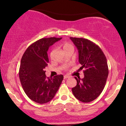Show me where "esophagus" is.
<instances>
[{
	"instance_id": "34e87169",
	"label": "esophagus",
	"mask_w": 126,
	"mask_h": 126,
	"mask_svg": "<svg viewBox=\"0 0 126 126\" xmlns=\"http://www.w3.org/2000/svg\"><path fill=\"white\" fill-rule=\"evenodd\" d=\"M69 77V76H68V75H65L64 76H63V78H64V79H68Z\"/></svg>"
}]
</instances>
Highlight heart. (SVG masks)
Wrapping results in <instances>:
<instances>
[{"label": "heart", "mask_w": 126, "mask_h": 126, "mask_svg": "<svg viewBox=\"0 0 126 126\" xmlns=\"http://www.w3.org/2000/svg\"><path fill=\"white\" fill-rule=\"evenodd\" d=\"M70 47H73V46H72V45L69 44V43H64V44H63V49L64 50Z\"/></svg>", "instance_id": "1"}]
</instances>
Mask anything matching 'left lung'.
<instances>
[{
	"instance_id": "left-lung-1",
	"label": "left lung",
	"mask_w": 126,
	"mask_h": 126,
	"mask_svg": "<svg viewBox=\"0 0 126 126\" xmlns=\"http://www.w3.org/2000/svg\"><path fill=\"white\" fill-rule=\"evenodd\" d=\"M79 51V62L84 68V77L75 78L77 85L72 90L75 97L84 103L91 102L99 96L108 76L107 58L99 46L82 38L70 37Z\"/></svg>"
}]
</instances>
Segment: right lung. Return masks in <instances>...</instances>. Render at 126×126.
Masks as SVG:
<instances>
[{
  "instance_id": "1",
  "label": "right lung",
  "mask_w": 126,
  "mask_h": 126,
  "mask_svg": "<svg viewBox=\"0 0 126 126\" xmlns=\"http://www.w3.org/2000/svg\"><path fill=\"white\" fill-rule=\"evenodd\" d=\"M62 38H45L27 47L22 56L19 71L20 83L27 96L39 104L51 100L57 92L63 76L47 77L45 68L47 66V51L50 46Z\"/></svg>"
}]
</instances>
